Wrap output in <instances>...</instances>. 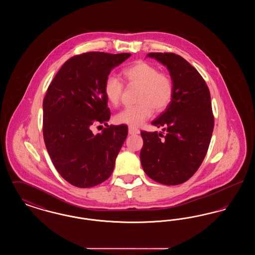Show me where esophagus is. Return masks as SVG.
<instances>
[{
  "label": "esophagus",
  "instance_id": "1",
  "mask_svg": "<svg viewBox=\"0 0 255 255\" xmlns=\"http://www.w3.org/2000/svg\"><path fill=\"white\" fill-rule=\"evenodd\" d=\"M128 132L130 134H134V133H139V130L133 126H129L128 127Z\"/></svg>",
  "mask_w": 255,
  "mask_h": 255
}]
</instances>
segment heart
<instances>
[{
	"mask_svg": "<svg viewBox=\"0 0 255 255\" xmlns=\"http://www.w3.org/2000/svg\"><path fill=\"white\" fill-rule=\"evenodd\" d=\"M122 75L129 85L139 87L136 97L139 103L119 112L115 117L117 123L139 126L153 115L154 109L162 112L169 106L175 92L169 74L159 73L157 67L139 61L125 68ZM123 88L122 80L117 76L110 74L106 77L103 91L110 104L117 106L120 103Z\"/></svg>",
	"mask_w": 255,
	"mask_h": 255,
	"instance_id": "1",
	"label": "heart"
}]
</instances>
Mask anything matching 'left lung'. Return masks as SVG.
<instances>
[{
    "label": "left lung",
    "mask_w": 255,
    "mask_h": 255,
    "mask_svg": "<svg viewBox=\"0 0 255 255\" xmlns=\"http://www.w3.org/2000/svg\"><path fill=\"white\" fill-rule=\"evenodd\" d=\"M166 66L175 92L169 106L152 122L164 133L141 131L140 161L147 176L165 185L189 180L206 157L214 128L208 87L199 72L182 56L151 52Z\"/></svg>",
    "instance_id": "1"
}]
</instances>
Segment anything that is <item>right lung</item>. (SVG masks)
<instances>
[{
	"instance_id": "1",
	"label": "right lung",
	"mask_w": 255,
	"mask_h": 255,
	"mask_svg": "<svg viewBox=\"0 0 255 255\" xmlns=\"http://www.w3.org/2000/svg\"><path fill=\"white\" fill-rule=\"evenodd\" d=\"M131 53L86 52L66 61L43 101V135L61 177L76 187H93L113 173L124 143L126 125H108L95 135L90 127L107 125L111 113L103 86L111 71Z\"/></svg>"
}]
</instances>
